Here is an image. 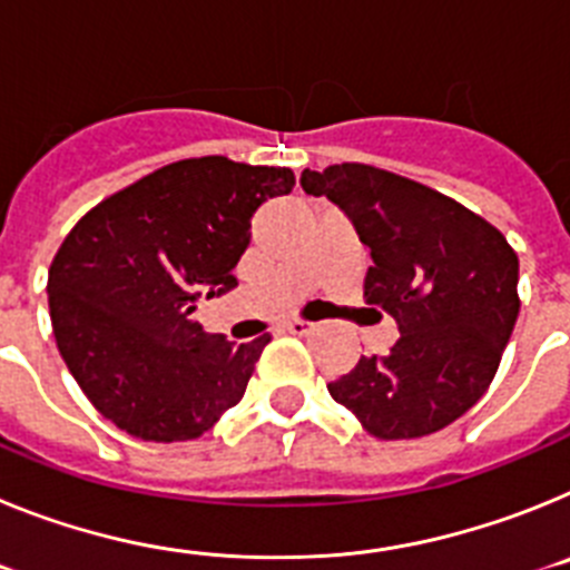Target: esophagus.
Returning a JSON list of instances; mask_svg holds the SVG:
<instances>
[{
    "mask_svg": "<svg viewBox=\"0 0 570 570\" xmlns=\"http://www.w3.org/2000/svg\"><path fill=\"white\" fill-rule=\"evenodd\" d=\"M285 331H288V334H296V336L314 334V331H316V322H308V320H288V322H285Z\"/></svg>",
    "mask_w": 570,
    "mask_h": 570,
    "instance_id": "esophagus-1",
    "label": "esophagus"
}]
</instances>
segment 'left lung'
I'll use <instances>...</instances> for the list:
<instances>
[{
  "label": "left lung",
  "instance_id": "8db88e82",
  "mask_svg": "<svg viewBox=\"0 0 570 570\" xmlns=\"http://www.w3.org/2000/svg\"><path fill=\"white\" fill-rule=\"evenodd\" d=\"M328 196L374 265L365 302L400 325L382 356H362L328 391L380 440L428 436L460 420L491 385L520 316V259L500 230L460 203L360 163L302 170Z\"/></svg>",
  "mask_w": 570,
  "mask_h": 570
}]
</instances>
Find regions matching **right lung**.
I'll list each match as a JSON object with an SVG mask.
<instances>
[{
	"label": "right lung",
	"mask_w": 570,
	"mask_h": 570,
	"mask_svg": "<svg viewBox=\"0 0 570 570\" xmlns=\"http://www.w3.org/2000/svg\"><path fill=\"white\" fill-rule=\"evenodd\" d=\"M294 170L199 156L165 165L85 214L48 274L65 365L105 420L145 442L203 436L242 400L271 336L234 345L196 302L236 288L250 219Z\"/></svg>",
	"instance_id": "1"
}]
</instances>
